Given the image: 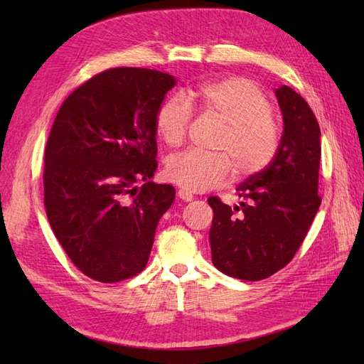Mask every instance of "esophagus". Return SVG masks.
I'll use <instances>...</instances> for the list:
<instances>
[{"label": "esophagus", "mask_w": 364, "mask_h": 364, "mask_svg": "<svg viewBox=\"0 0 364 364\" xmlns=\"http://www.w3.org/2000/svg\"><path fill=\"white\" fill-rule=\"evenodd\" d=\"M176 196H178V198L183 200V202H191V200H192V194L186 189H178Z\"/></svg>", "instance_id": "34e87169"}]
</instances>
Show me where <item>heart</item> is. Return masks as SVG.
I'll list each match as a JSON object with an SVG mask.
<instances>
[{
    "label": "heart",
    "mask_w": 364,
    "mask_h": 364,
    "mask_svg": "<svg viewBox=\"0 0 364 364\" xmlns=\"http://www.w3.org/2000/svg\"><path fill=\"white\" fill-rule=\"evenodd\" d=\"M194 97L206 114L223 123L213 149L218 153L184 151L166 162V176L181 189L203 192L225 184L231 173L249 178L262 172L280 149L282 127L274 107L253 81L230 76L200 86ZM192 107L184 95H172L158 107L154 127L170 146L186 141Z\"/></svg>",
    "instance_id": "heart-1"
}]
</instances>
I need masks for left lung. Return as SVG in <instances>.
Wrapping results in <instances>:
<instances>
[{
    "mask_svg": "<svg viewBox=\"0 0 364 364\" xmlns=\"http://www.w3.org/2000/svg\"><path fill=\"white\" fill-rule=\"evenodd\" d=\"M284 129L274 161L237 186L241 206L210 197L213 264L228 277L258 282L294 258L319 210L321 128L304 98L277 89Z\"/></svg>",
    "mask_w": 364,
    "mask_h": 364,
    "instance_id": "1",
    "label": "left lung"
}]
</instances>
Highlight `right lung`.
I'll use <instances>...</instances> for the list:
<instances>
[{
    "label": "right lung",
    "instance_id": "obj_1",
    "mask_svg": "<svg viewBox=\"0 0 364 364\" xmlns=\"http://www.w3.org/2000/svg\"><path fill=\"white\" fill-rule=\"evenodd\" d=\"M173 86L164 72L109 68L75 89L54 119L45 146L46 215L67 257L92 280L141 274L173 202V186L150 181L158 167L154 117Z\"/></svg>",
    "mask_w": 364,
    "mask_h": 364
}]
</instances>
